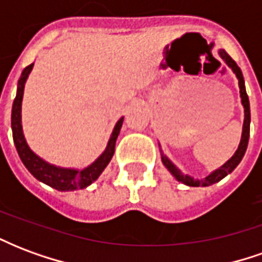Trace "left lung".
I'll use <instances>...</instances> for the list:
<instances>
[{"instance_id":"1","label":"left lung","mask_w":262,"mask_h":262,"mask_svg":"<svg viewBox=\"0 0 262 262\" xmlns=\"http://www.w3.org/2000/svg\"><path fill=\"white\" fill-rule=\"evenodd\" d=\"M219 56L222 57V60L225 61L226 64L230 67L231 71L236 74L237 80H238L240 98H242V105L243 108H244V122H243L242 140H240V144H238V147H237L236 153L231 156V159L227 160L222 167L212 171L209 176H206L205 178H202V180H198V178H193V177L188 176V174H184L176 164H172V161L161 151V147H160V151H161V161H163V164L165 165V168L174 176V178H176L177 181L182 182V184H185L188 187H209V185H212V184L219 182L220 180H223L226 176H229L231 171L234 170L237 165L240 164V161H242V159L244 157V153H246V150H247L248 139H250V120H251V118H250V101H248L247 92H246V85H244L243 73L242 70H240V67L236 64V61L231 59L230 56L226 53L223 49H219Z\"/></svg>"}]
</instances>
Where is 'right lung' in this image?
<instances>
[{"mask_svg":"<svg viewBox=\"0 0 262 262\" xmlns=\"http://www.w3.org/2000/svg\"><path fill=\"white\" fill-rule=\"evenodd\" d=\"M33 69V63L28 66L18 80V90H16V97L12 103V115H11V127H12V136L16 151L19 154L22 163L25 165L28 171L36 180L49 187L54 188L57 191H75V189H84L92 182L97 181L98 177L102 174V171L106 168L109 161L112 160L115 153V143L119 136L120 127L123 123V118H120L116 125H115L112 135L109 137L106 148L103 153L98 157L92 164H90L82 170L77 168H64V167H57L45 161L42 157H39L36 153H33L31 147L28 146L26 139L22 130V98H24V90H25V82L28 77L31 74Z\"/></svg>","mask_w":262,"mask_h":262,"instance_id":"right-lung-1","label":"right lung"}]
</instances>
